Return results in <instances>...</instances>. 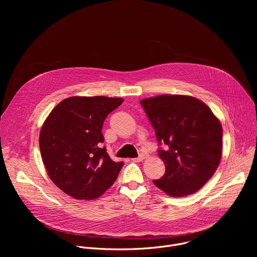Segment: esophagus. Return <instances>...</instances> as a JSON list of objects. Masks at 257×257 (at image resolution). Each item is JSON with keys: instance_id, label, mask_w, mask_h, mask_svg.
Masks as SVG:
<instances>
[{"instance_id": "34e87169", "label": "esophagus", "mask_w": 257, "mask_h": 257, "mask_svg": "<svg viewBox=\"0 0 257 257\" xmlns=\"http://www.w3.org/2000/svg\"><path fill=\"white\" fill-rule=\"evenodd\" d=\"M145 158H146V156H145L144 154H141V155H139L138 158L132 159V161H133V162H141V161H143Z\"/></svg>"}]
</instances>
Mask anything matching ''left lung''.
<instances>
[{
    "label": "left lung",
    "mask_w": 257,
    "mask_h": 257,
    "mask_svg": "<svg viewBox=\"0 0 257 257\" xmlns=\"http://www.w3.org/2000/svg\"><path fill=\"white\" fill-rule=\"evenodd\" d=\"M140 103L158 142L165 144L159 157L166 172L154 180V184L173 197L195 193L212 177L221 161V122L204 102L193 96L163 94Z\"/></svg>",
    "instance_id": "obj_1"
}]
</instances>
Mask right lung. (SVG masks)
<instances>
[{
	"label": "right lung",
	"instance_id": "right-lung-1",
	"mask_svg": "<svg viewBox=\"0 0 257 257\" xmlns=\"http://www.w3.org/2000/svg\"><path fill=\"white\" fill-rule=\"evenodd\" d=\"M122 102L119 97L72 96L46 119L40 134L43 162L51 180L73 198H97L116 181L124 163L108 157L101 129Z\"/></svg>",
	"mask_w": 257,
	"mask_h": 257
}]
</instances>
